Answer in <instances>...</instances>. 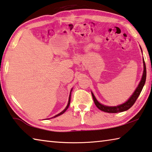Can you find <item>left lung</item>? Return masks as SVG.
<instances>
[{
	"label": "left lung",
	"mask_w": 152,
	"mask_h": 152,
	"mask_svg": "<svg viewBox=\"0 0 152 152\" xmlns=\"http://www.w3.org/2000/svg\"><path fill=\"white\" fill-rule=\"evenodd\" d=\"M141 50H142V48H141ZM143 75H142V78L141 81H140V84H138V86H137V87L136 88V90L134 91L133 94L130 96V98H129L125 103L119 105V106H104V105L100 104L97 100H96V98H95L94 95V94L92 92L93 100H94V102L96 107H97L98 109L102 110V111L105 112H107V113L122 112L126 111V110H128V109L130 108V107L134 104V103L136 102V100L137 99V98H138V96H140V93H141V92H142L143 86H144L145 82L146 67H145L144 60L143 59Z\"/></svg>",
	"instance_id": "left-lung-1"
}]
</instances>
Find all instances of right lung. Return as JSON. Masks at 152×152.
Listing matches in <instances>:
<instances>
[{"mask_svg":"<svg viewBox=\"0 0 152 152\" xmlns=\"http://www.w3.org/2000/svg\"><path fill=\"white\" fill-rule=\"evenodd\" d=\"M71 92H72V90H71ZM71 92H70V96H69V100H68V104H67V106H66V108L63 110L62 112H61L60 113H59L58 114H57V115H55V116H54V118H55V117H57V116H58V115H60L61 114H64V113L66 112V110L68 108V107H69V106H70V97H71Z\"/></svg>","mask_w":152,"mask_h":152,"instance_id":"add662e5","label":"right lung"}]
</instances>
